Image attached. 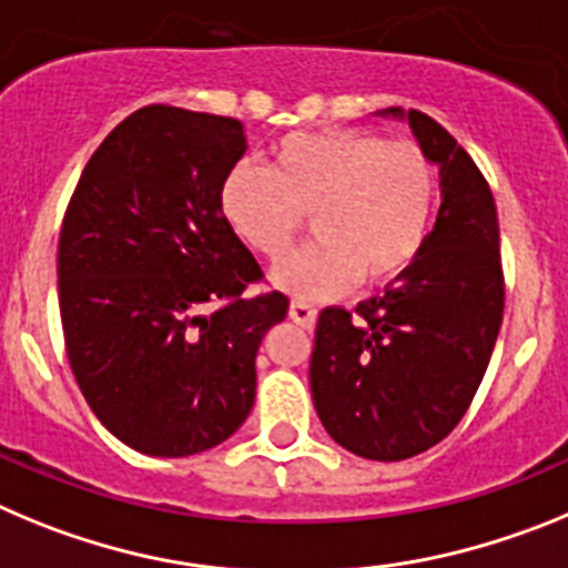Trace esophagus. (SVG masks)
<instances>
[{"instance_id":"34e87169","label":"esophagus","mask_w":568,"mask_h":568,"mask_svg":"<svg viewBox=\"0 0 568 568\" xmlns=\"http://www.w3.org/2000/svg\"><path fill=\"white\" fill-rule=\"evenodd\" d=\"M288 316L296 322V325H303V328H314L316 308L314 305L303 303V300H294V303L288 305Z\"/></svg>"}]
</instances>
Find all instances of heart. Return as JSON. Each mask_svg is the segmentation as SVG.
I'll list each match as a JSON object with an SVG mask.
<instances>
[{"label": "heart", "mask_w": 568, "mask_h": 568, "mask_svg": "<svg viewBox=\"0 0 568 568\" xmlns=\"http://www.w3.org/2000/svg\"><path fill=\"white\" fill-rule=\"evenodd\" d=\"M223 221L254 254L283 260L303 234L316 243L285 260L274 283L322 300L356 280L385 288L405 277L430 232L436 170L410 141L365 130L285 135L268 152V172L240 163L221 183Z\"/></svg>", "instance_id": "obj_1"}]
</instances>
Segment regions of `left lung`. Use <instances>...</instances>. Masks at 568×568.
<instances>
[{
	"mask_svg": "<svg viewBox=\"0 0 568 568\" xmlns=\"http://www.w3.org/2000/svg\"><path fill=\"white\" fill-rule=\"evenodd\" d=\"M407 119L438 163L442 209L416 263L382 296L325 308L311 354V396L328 436L371 462L413 458L453 433L487 373L500 320L498 212L487 178L438 121Z\"/></svg>",
	"mask_w": 568,
	"mask_h": 568,
	"instance_id": "obj_1",
	"label": "left lung"
}]
</instances>
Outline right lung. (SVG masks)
<instances>
[{"label":"right lung","mask_w":568,"mask_h":568,"mask_svg":"<svg viewBox=\"0 0 568 568\" xmlns=\"http://www.w3.org/2000/svg\"><path fill=\"white\" fill-rule=\"evenodd\" d=\"M246 152L237 119L150 104L87 161L59 234V311L90 410L126 447L195 456L246 422L280 291L223 221L221 183Z\"/></svg>","instance_id":"add662e5"}]
</instances>
